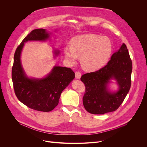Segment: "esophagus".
I'll return each mask as SVG.
<instances>
[{
  "instance_id": "1",
  "label": "esophagus",
  "mask_w": 147,
  "mask_h": 147,
  "mask_svg": "<svg viewBox=\"0 0 147 147\" xmlns=\"http://www.w3.org/2000/svg\"><path fill=\"white\" fill-rule=\"evenodd\" d=\"M81 76H82V74L80 71H76L75 73V77H76V79H80V78H81Z\"/></svg>"
}]
</instances>
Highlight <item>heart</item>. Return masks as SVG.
I'll use <instances>...</instances> for the list:
<instances>
[{"label": "heart", "instance_id": "1", "mask_svg": "<svg viewBox=\"0 0 147 147\" xmlns=\"http://www.w3.org/2000/svg\"><path fill=\"white\" fill-rule=\"evenodd\" d=\"M112 43L106 36L94 34L77 36L70 41V47L64 49L65 58L74 63L80 57L82 67L92 71L101 68L109 59L112 53Z\"/></svg>", "mask_w": 147, "mask_h": 147}]
</instances>
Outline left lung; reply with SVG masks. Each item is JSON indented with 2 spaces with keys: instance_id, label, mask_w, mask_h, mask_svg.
Masks as SVG:
<instances>
[{
  "instance_id": "obj_1",
  "label": "left lung",
  "mask_w": 147,
  "mask_h": 147,
  "mask_svg": "<svg viewBox=\"0 0 147 147\" xmlns=\"http://www.w3.org/2000/svg\"><path fill=\"white\" fill-rule=\"evenodd\" d=\"M132 63L127 48L123 43L107 64L99 70L83 74L80 78L86 87L83 103L86 110L94 114H104L116 110L124 101L131 86ZM117 80L118 90L107 88L111 80Z\"/></svg>"
}]
</instances>
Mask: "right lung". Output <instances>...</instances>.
I'll use <instances>...</instances> for the list:
<instances>
[{"label": "right lung", "mask_w": 147, "mask_h": 147, "mask_svg": "<svg viewBox=\"0 0 147 147\" xmlns=\"http://www.w3.org/2000/svg\"><path fill=\"white\" fill-rule=\"evenodd\" d=\"M50 33L43 28L32 31L15 51L12 68V79L15 94L19 101L30 109L43 112L52 111L59 102L62 92L75 78L71 68L55 66L51 71L42 79L29 78L23 69L21 54L24 43L28 41H46ZM55 57L59 54L54 50Z\"/></svg>", "instance_id": "obj_1"}]
</instances>
